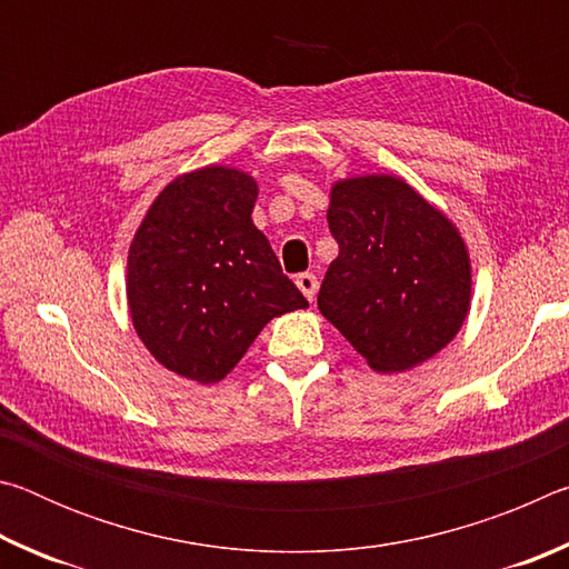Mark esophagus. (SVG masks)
<instances>
[{
  "mask_svg": "<svg viewBox=\"0 0 569 569\" xmlns=\"http://www.w3.org/2000/svg\"><path fill=\"white\" fill-rule=\"evenodd\" d=\"M296 286H298V291H301V293L308 298V301H313L316 291H319V281H316L313 273L296 276Z\"/></svg>",
  "mask_w": 569,
  "mask_h": 569,
  "instance_id": "1",
  "label": "esophagus"
}]
</instances>
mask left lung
<instances>
[{
	"label": "left lung",
	"instance_id": "obj_1",
	"mask_svg": "<svg viewBox=\"0 0 569 569\" xmlns=\"http://www.w3.org/2000/svg\"><path fill=\"white\" fill-rule=\"evenodd\" d=\"M329 228L339 243L319 311L379 373L413 369L459 333L471 303L465 238L397 176L331 186Z\"/></svg>",
	"mask_w": 569,
	"mask_h": 569
}]
</instances>
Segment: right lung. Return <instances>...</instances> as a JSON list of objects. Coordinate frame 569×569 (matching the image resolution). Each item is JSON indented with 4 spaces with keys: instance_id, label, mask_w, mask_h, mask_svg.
<instances>
[{
    "instance_id": "add662e5",
    "label": "right lung",
    "mask_w": 569,
    "mask_h": 569,
    "mask_svg": "<svg viewBox=\"0 0 569 569\" xmlns=\"http://www.w3.org/2000/svg\"><path fill=\"white\" fill-rule=\"evenodd\" d=\"M253 176L208 166L152 200L128 253V308L156 361L182 379H226L263 326L308 301L253 226Z\"/></svg>"
}]
</instances>
